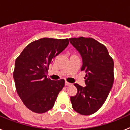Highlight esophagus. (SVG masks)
<instances>
[{"label": "esophagus", "instance_id": "esophagus-1", "mask_svg": "<svg viewBox=\"0 0 130 130\" xmlns=\"http://www.w3.org/2000/svg\"><path fill=\"white\" fill-rule=\"evenodd\" d=\"M65 85H66V86H70V85H72V83H68V82H67V81H66V82L65 83Z\"/></svg>", "mask_w": 130, "mask_h": 130}]
</instances>
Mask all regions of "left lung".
Wrapping results in <instances>:
<instances>
[{"label":"left lung","instance_id":"8db88e82","mask_svg":"<svg viewBox=\"0 0 130 130\" xmlns=\"http://www.w3.org/2000/svg\"><path fill=\"white\" fill-rule=\"evenodd\" d=\"M70 42L81 55V71L86 72V86L75 83L77 93L71 96L74 111L83 115L96 112L103 105L114 82V62L106 47L92 38H73Z\"/></svg>","mask_w":130,"mask_h":130}]
</instances>
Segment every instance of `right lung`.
Segmentation results:
<instances>
[{
	"label": "right lung",
	"mask_w": 130,
	"mask_h": 130,
	"mask_svg": "<svg viewBox=\"0 0 130 130\" xmlns=\"http://www.w3.org/2000/svg\"><path fill=\"white\" fill-rule=\"evenodd\" d=\"M68 44V39L43 38L30 43L16 58L13 71L16 90L24 105L32 112L43 113L53 107L65 81H53L46 75L53 59Z\"/></svg>",
	"instance_id": "right-lung-1"
}]
</instances>
